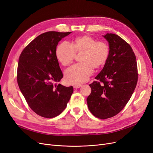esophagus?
I'll return each instance as SVG.
<instances>
[{
	"label": "esophagus",
	"instance_id": "34e87169",
	"mask_svg": "<svg viewBox=\"0 0 153 153\" xmlns=\"http://www.w3.org/2000/svg\"><path fill=\"white\" fill-rule=\"evenodd\" d=\"M80 87H82V85H75L73 86L75 89H78V88H80Z\"/></svg>",
	"mask_w": 153,
	"mask_h": 153
}]
</instances>
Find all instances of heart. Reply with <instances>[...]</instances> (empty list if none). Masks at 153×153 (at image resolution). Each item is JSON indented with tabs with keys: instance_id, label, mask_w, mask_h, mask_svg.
I'll return each instance as SVG.
<instances>
[{
	"instance_id": "obj_1",
	"label": "heart",
	"mask_w": 153,
	"mask_h": 153,
	"mask_svg": "<svg viewBox=\"0 0 153 153\" xmlns=\"http://www.w3.org/2000/svg\"><path fill=\"white\" fill-rule=\"evenodd\" d=\"M76 53H82L77 64L65 71V79L69 84H80L85 82L93 73L94 69L105 66L110 55V47L104 41L84 35L74 38L71 44L60 43L55 50L58 61L64 66H69L75 59Z\"/></svg>"
}]
</instances>
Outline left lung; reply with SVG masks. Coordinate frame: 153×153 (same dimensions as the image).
<instances>
[{"instance_id":"8db88e82","label":"left lung","mask_w":153,"mask_h":153,"mask_svg":"<svg viewBox=\"0 0 153 153\" xmlns=\"http://www.w3.org/2000/svg\"><path fill=\"white\" fill-rule=\"evenodd\" d=\"M110 55L101 72L89 85L87 103L90 112L101 119L118 114L129 101L138 81L137 63L131 46L121 37L106 34Z\"/></svg>"}]
</instances>
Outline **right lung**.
I'll return each mask as SVG.
<instances>
[{
    "instance_id": "obj_1",
    "label": "right lung",
    "mask_w": 153,
    "mask_h": 153,
    "mask_svg": "<svg viewBox=\"0 0 153 153\" xmlns=\"http://www.w3.org/2000/svg\"><path fill=\"white\" fill-rule=\"evenodd\" d=\"M71 33L49 31L23 50L18 60L17 82L29 107L39 116L53 118L66 108L73 88L59 82L63 74L55 55L58 43Z\"/></svg>"
}]
</instances>
